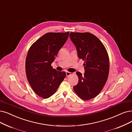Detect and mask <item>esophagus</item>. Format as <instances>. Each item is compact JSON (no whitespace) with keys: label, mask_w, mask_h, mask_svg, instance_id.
<instances>
[{"label":"esophagus","mask_w":132,"mask_h":132,"mask_svg":"<svg viewBox=\"0 0 132 132\" xmlns=\"http://www.w3.org/2000/svg\"><path fill=\"white\" fill-rule=\"evenodd\" d=\"M71 75V72H68V71H67V72H66V76H67V77L70 76Z\"/></svg>","instance_id":"34e87169"}]
</instances>
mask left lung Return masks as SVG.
<instances>
[{
    "label": "left lung",
    "instance_id": "8db88e82",
    "mask_svg": "<svg viewBox=\"0 0 132 132\" xmlns=\"http://www.w3.org/2000/svg\"><path fill=\"white\" fill-rule=\"evenodd\" d=\"M69 36L78 58L85 61L84 73L76 72L78 82L73 90L82 99L89 100L96 97L106 83L109 70L108 55L102 42L93 34L71 32Z\"/></svg>",
    "mask_w": 132,
    "mask_h": 132
}]
</instances>
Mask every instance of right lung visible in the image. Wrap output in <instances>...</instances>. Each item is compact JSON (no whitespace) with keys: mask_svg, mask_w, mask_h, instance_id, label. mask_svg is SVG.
<instances>
[{"mask_svg":"<svg viewBox=\"0 0 132 132\" xmlns=\"http://www.w3.org/2000/svg\"><path fill=\"white\" fill-rule=\"evenodd\" d=\"M69 34H45L28 51L25 61L26 77L33 90L42 98L52 96L65 77V72L53 69L51 63L67 40Z\"/></svg>","mask_w":132,"mask_h":132,"instance_id":"obj_1","label":"right lung"}]
</instances>
